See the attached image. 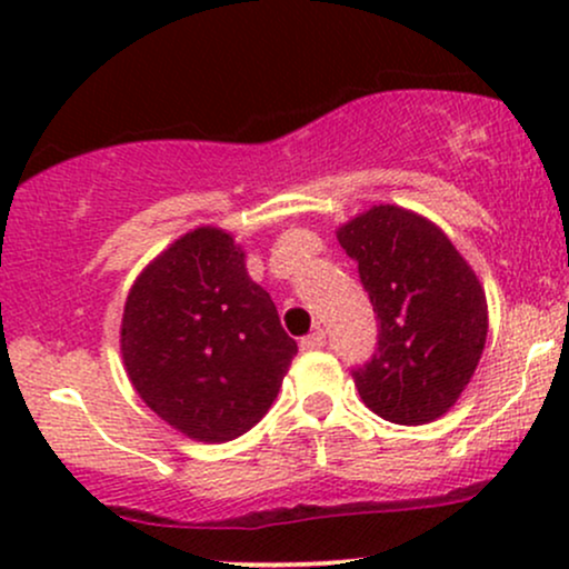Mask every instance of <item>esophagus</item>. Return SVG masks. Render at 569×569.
<instances>
[{"instance_id": "34e87169", "label": "esophagus", "mask_w": 569, "mask_h": 569, "mask_svg": "<svg viewBox=\"0 0 569 569\" xmlns=\"http://www.w3.org/2000/svg\"><path fill=\"white\" fill-rule=\"evenodd\" d=\"M326 345V335H323V329H318V331H312V335H307L302 342H299V348H302L305 352H312V350H321Z\"/></svg>"}]
</instances>
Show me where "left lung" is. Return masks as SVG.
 <instances>
[{"instance_id": "8db88e82", "label": "left lung", "mask_w": 569, "mask_h": 569, "mask_svg": "<svg viewBox=\"0 0 569 569\" xmlns=\"http://www.w3.org/2000/svg\"><path fill=\"white\" fill-rule=\"evenodd\" d=\"M358 264L380 335L352 369L363 403L398 426H426L455 407L487 342V297L471 264L433 221L375 206L337 230Z\"/></svg>"}]
</instances>
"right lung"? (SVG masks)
<instances>
[{"instance_id": "obj_1", "label": "right lung", "mask_w": 569, "mask_h": 569, "mask_svg": "<svg viewBox=\"0 0 569 569\" xmlns=\"http://www.w3.org/2000/svg\"><path fill=\"white\" fill-rule=\"evenodd\" d=\"M120 350L136 393L168 426L221 443L251 430L297 356L270 293L219 227L187 232L136 278Z\"/></svg>"}]
</instances>
